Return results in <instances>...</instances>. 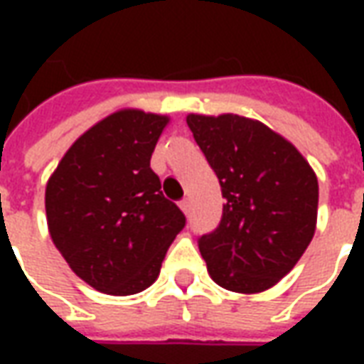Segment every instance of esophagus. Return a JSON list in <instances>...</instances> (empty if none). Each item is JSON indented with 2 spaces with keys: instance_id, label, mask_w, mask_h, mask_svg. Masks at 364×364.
<instances>
[{
  "instance_id": "esophagus-1",
  "label": "esophagus",
  "mask_w": 364,
  "mask_h": 364,
  "mask_svg": "<svg viewBox=\"0 0 364 364\" xmlns=\"http://www.w3.org/2000/svg\"><path fill=\"white\" fill-rule=\"evenodd\" d=\"M179 208H181V210H183V213H185V214L189 213V200H187V198H183L181 203H179Z\"/></svg>"
}]
</instances>
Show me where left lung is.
Listing matches in <instances>:
<instances>
[{"instance_id": "left-lung-1", "label": "left lung", "mask_w": 364, "mask_h": 364, "mask_svg": "<svg viewBox=\"0 0 364 364\" xmlns=\"http://www.w3.org/2000/svg\"><path fill=\"white\" fill-rule=\"evenodd\" d=\"M187 124L226 198L218 228L198 240L208 274L240 294L269 290L312 242L318 177L296 146L261 120L191 112Z\"/></svg>"}]
</instances>
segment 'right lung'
Returning <instances> with one entry per match:
<instances>
[{
	"label": "right lung",
	"mask_w": 364,
	"mask_h": 364,
	"mask_svg": "<svg viewBox=\"0 0 364 364\" xmlns=\"http://www.w3.org/2000/svg\"><path fill=\"white\" fill-rule=\"evenodd\" d=\"M167 114L119 109L87 128L46 183V224L82 281L111 296L156 282L185 216L150 167Z\"/></svg>",
	"instance_id": "obj_1"
}]
</instances>
